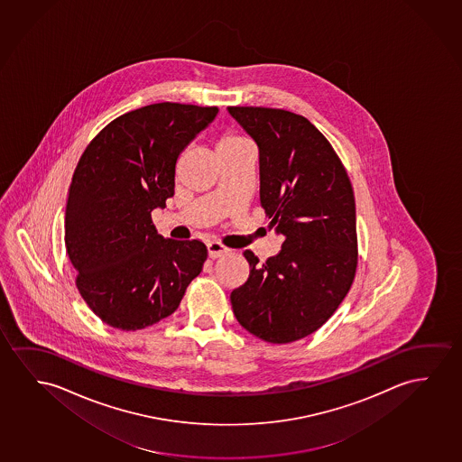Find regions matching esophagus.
Here are the masks:
<instances>
[{
	"mask_svg": "<svg viewBox=\"0 0 462 462\" xmlns=\"http://www.w3.org/2000/svg\"><path fill=\"white\" fill-rule=\"evenodd\" d=\"M208 257L209 259H217V257H221V255L226 254L228 249L224 248L221 243H217V241H211V243H208Z\"/></svg>",
	"mask_w": 462,
	"mask_h": 462,
	"instance_id": "esophagus-1",
	"label": "esophagus"
}]
</instances>
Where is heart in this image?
I'll use <instances>...</instances> for the list:
<instances>
[{
  "label": "heart",
  "mask_w": 462,
  "mask_h": 462,
  "mask_svg": "<svg viewBox=\"0 0 462 462\" xmlns=\"http://www.w3.org/2000/svg\"><path fill=\"white\" fill-rule=\"evenodd\" d=\"M246 146H251V143H249L245 136L235 134V132H230V130L219 134V136H217V141H216V151H217V154H221V152H228V151H235V149H240V147Z\"/></svg>",
  "instance_id": "heart-1"
}]
</instances>
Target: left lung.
I'll return each instance as SVG.
<instances>
[{
	"instance_id": "left-lung-1",
	"label": "left lung",
	"mask_w": 462,
	"mask_h": 462,
	"mask_svg": "<svg viewBox=\"0 0 462 462\" xmlns=\"http://www.w3.org/2000/svg\"><path fill=\"white\" fill-rule=\"evenodd\" d=\"M259 147L261 205L282 251L246 249L249 278L230 294L236 321L268 343L316 332L348 294L357 267L356 201L328 138L286 109L228 106Z\"/></svg>"
}]
</instances>
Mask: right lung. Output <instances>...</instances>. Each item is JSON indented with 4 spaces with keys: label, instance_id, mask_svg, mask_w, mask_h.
Wrapping results in <instances>:
<instances>
[{
    "label": "right lung",
    "instance_id": "add662e5",
    "mask_svg": "<svg viewBox=\"0 0 462 462\" xmlns=\"http://www.w3.org/2000/svg\"><path fill=\"white\" fill-rule=\"evenodd\" d=\"M217 111L170 101L140 107L109 122L80 155L65 246L80 297L107 326H152L200 274L207 246L163 238L151 213L173 197L178 157Z\"/></svg>",
    "mask_w": 462,
    "mask_h": 462
}]
</instances>
